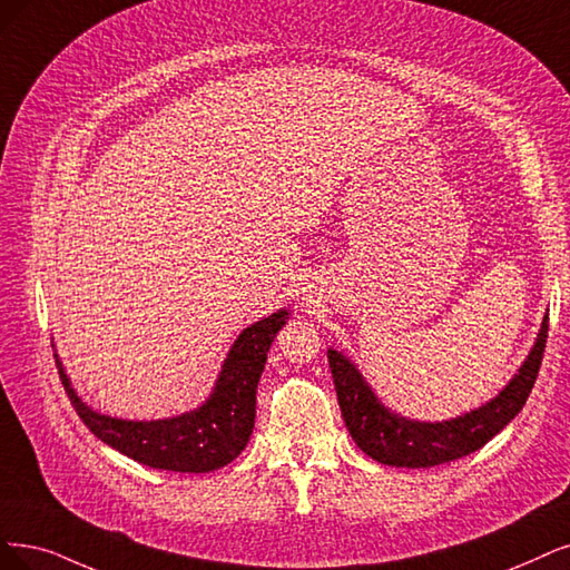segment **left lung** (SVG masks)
Here are the masks:
<instances>
[{"label":"left lung","instance_id":"left-lung-1","mask_svg":"<svg viewBox=\"0 0 570 570\" xmlns=\"http://www.w3.org/2000/svg\"><path fill=\"white\" fill-rule=\"evenodd\" d=\"M547 322L550 317L544 314L535 345L525 362L491 402L458 417L441 420V423L411 420L387 409L350 356L328 347L333 385L354 444L383 465L411 470L444 465V462L479 451L510 423L529 399L547 343V328H550Z\"/></svg>","mask_w":570,"mask_h":570}]
</instances>
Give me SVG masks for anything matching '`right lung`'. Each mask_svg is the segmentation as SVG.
<instances>
[{"label":"right lung","mask_w":570,"mask_h":570,"mask_svg":"<svg viewBox=\"0 0 570 570\" xmlns=\"http://www.w3.org/2000/svg\"><path fill=\"white\" fill-rule=\"evenodd\" d=\"M288 314V309H277L246 326L229 347L206 402L174 417L124 420L98 413L77 396L58 354L56 364L77 415L102 444L147 468L204 474L225 468L246 449L256 423V390L267 352Z\"/></svg>","instance_id":"1"}]
</instances>
